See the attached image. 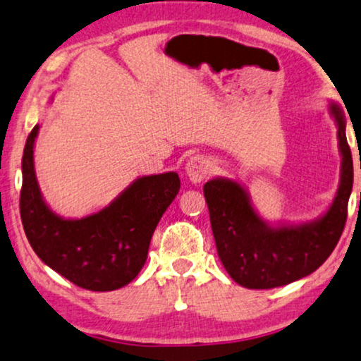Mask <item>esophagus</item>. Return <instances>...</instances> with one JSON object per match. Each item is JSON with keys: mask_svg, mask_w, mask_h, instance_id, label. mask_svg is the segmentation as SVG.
I'll use <instances>...</instances> for the list:
<instances>
[{"mask_svg": "<svg viewBox=\"0 0 361 361\" xmlns=\"http://www.w3.org/2000/svg\"><path fill=\"white\" fill-rule=\"evenodd\" d=\"M185 171L193 183H200V181H203L204 178L209 175L211 163L206 157H191L190 160L186 161Z\"/></svg>", "mask_w": 361, "mask_h": 361, "instance_id": "1", "label": "esophagus"}]
</instances>
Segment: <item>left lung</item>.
Instances as JSON below:
<instances>
[{
    "mask_svg": "<svg viewBox=\"0 0 361 361\" xmlns=\"http://www.w3.org/2000/svg\"><path fill=\"white\" fill-rule=\"evenodd\" d=\"M329 110L338 128L342 171L330 208L317 219L300 224H269L256 213L246 188L238 181L213 178L204 185L218 256L239 286L274 289L290 284L317 271L337 246L347 221L353 161L342 109L330 102Z\"/></svg>",
    "mask_w": 361,
    "mask_h": 361,
    "instance_id": "8db88e82",
    "label": "left lung"
}]
</instances>
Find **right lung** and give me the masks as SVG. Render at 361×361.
I'll list each match as a JSON object with an SVG mask.
<instances>
[{
  "label": "right lung",
  "mask_w": 361,
  "mask_h": 361,
  "mask_svg": "<svg viewBox=\"0 0 361 361\" xmlns=\"http://www.w3.org/2000/svg\"><path fill=\"white\" fill-rule=\"evenodd\" d=\"M32 128L23 153L19 208L37 257L72 284L94 292L115 290L138 276L158 221L180 191L175 171L137 178L99 213L80 219L56 214L42 198L35 170Z\"/></svg>",
  "instance_id": "add662e5"
}]
</instances>
